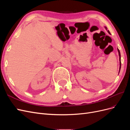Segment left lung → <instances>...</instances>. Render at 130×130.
Masks as SVG:
<instances>
[{"label":"left lung","mask_w":130,"mask_h":130,"mask_svg":"<svg viewBox=\"0 0 130 130\" xmlns=\"http://www.w3.org/2000/svg\"><path fill=\"white\" fill-rule=\"evenodd\" d=\"M105 27V29L107 30V27H106V26ZM108 31V32L109 33V34H110V32L109 31V30H108L107 31ZM118 53H119V61H120V67H119V72H120V68H121V56H120V51H119V50L118 49Z\"/></svg>","instance_id":"1"}]
</instances>
